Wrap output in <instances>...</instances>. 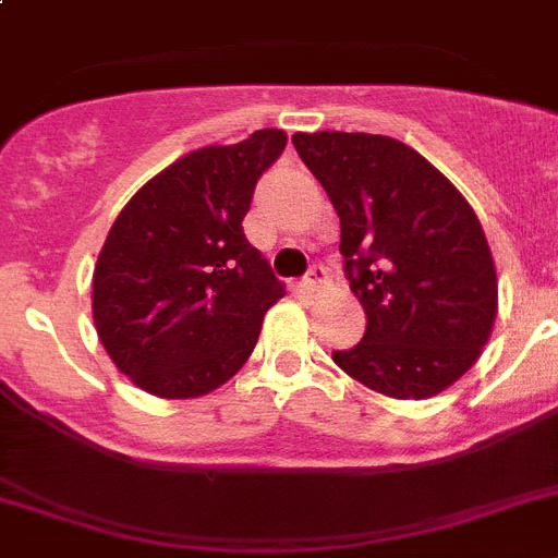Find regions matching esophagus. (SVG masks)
<instances>
[{
  "label": "esophagus",
  "mask_w": 558,
  "mask_h": 558,
  "mask_svg": "<svg viewBox=\"0 0 558 558\" xmlns=\"http://www.w3.org/2000/svg\"><path fill=\"white\" fill-rule=\"evenodd\" d=\"M323 283H325V269L319 267V264H314V267L308 269V272H305V278H303V291L305 294H316V291L323 289Z\"/></svg>",
  "instance_id": "34e87169"
}]
</instances>
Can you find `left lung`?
Masks as SVG:
<instances>
[{
	"mask_svg": "<svg viewBox=\"0 0 558 558\" xmlns=\"http://www.w3.org/2000/svg\"><path fill=\"white\" fill-rule=\"evenodd\" d=\"M341 225L364 339L333 361L386 398L423 400L478 361L498 278L478 217L436 167L389 135L294 133Z\"/></svg>",
	"mask_w": 558,
	"mask_h": 558,
	"instance_id": "left-lung-1",
	"label": "left lung"
}]
</instances>
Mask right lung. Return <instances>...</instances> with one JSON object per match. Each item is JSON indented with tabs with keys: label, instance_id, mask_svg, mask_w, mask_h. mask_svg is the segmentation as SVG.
Wrapping results in <instances>:
<instances>
[{
	"label": "right lung",
	"instance_id": "obj_1",
	"mask_svg": "<svg viewBox=\"0 0 558 558\" xmlns=\"http://www.w3.org/2000/svg\"><path fill=\"white\" fill-rule=\"evenodd\" d=\"M283 147V130H255L185 155L110 228L94 267V325L113 364L149 395L199 398L233 378L286 294L242 230L255 183Z\"/></svg>",
	"mask_w": 558,
	"mask_h": 558
}]
</instances>
